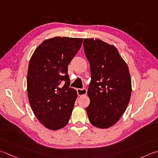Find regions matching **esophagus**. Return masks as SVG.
I'll return each mask as SVG.
<instances>
[{"instance_id":"esophagus-1","label":"esophagus","mask_w":158,"mask_h":158,"mask_svg":"<svg viewBox=\"0 0 158 158\" xmlns=\"http://www.w3.org/2000/svg\"><path fill=\"white\" fill-rule=\"evenodd\" d=\"M77 93H78V95L79 96H83L86 95V93H87V90L86 89H77Z\"/></svg>"}]
</instances>
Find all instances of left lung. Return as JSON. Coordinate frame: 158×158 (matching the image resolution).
<instances>
[{
    "instance_id": "8db88e82",
    "label": "left lung",
    "mask_w": 158,
    "mask_h": 158,
    "mask_svg": "<svg viewBox=\"0 0 158 158\" xmlns=\"http://www.w3.org/2000/svg\"><path fill=\"white\" fill-rule=\"evenodd\" d=\"M84 50L90 63L91 80L86 108L90 123L99 128L114 125L123 114L131 93L127 63L118 50L98 39H85Z\"/></svg>"
}]
</instances>
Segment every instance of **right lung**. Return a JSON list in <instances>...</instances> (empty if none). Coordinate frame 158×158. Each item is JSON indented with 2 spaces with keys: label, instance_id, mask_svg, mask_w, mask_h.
<instances>
[{
  "label": "right lung",
  "instance_id": "obj_1",
  "mask_svg": "<svg viewBox=\"0 0 158 158\" xmlns=\"http://www.w3.org/2000/svg\"><path fill=\"white\" fill-rule=\"evenodd\" d=\"M82 44V38L48 39L31 58L27 73L28 101L35 117L49 130H59L69 122L78 95L69 87L67 66Z\"/></svg>",
  "mask_w": 158,
  "mask_h": 158
}]
</instances>
